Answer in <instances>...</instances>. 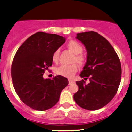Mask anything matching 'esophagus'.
<instances>
[{"mask_svg": "<svg viewBox=\"0 0 132 132\" xmlns=\"http://www.w3.org/2000/svg\"><path fill=\"white\" fill-rule=\"evenodd\" d=\"M72 83H74V81L71 79H69V84H71Z\"/></svg>", "mask_w": 132, "mask_h": 132, "instance_id": "1", "label": "esophagus"}]
</instances>
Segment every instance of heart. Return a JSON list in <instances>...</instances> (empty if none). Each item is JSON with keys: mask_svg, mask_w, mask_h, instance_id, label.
Returning a JSON list of instances; mask_svg holds the SVG:
<instances>
[{"mask_svg": "<svg viewBox=\"0 0 132 132\" xmlns=\"http://www.w3.org/2000/svg\"><path fill=\"white\" fill-rule=\"evenodd\" d=\"M69 49L76 54L74 58V61H77L78 63L82 64L84 61V57L82 55H81V53L83 51L82 46L80 44L79 42L74 40H71L69 41L67 44ZM60 57V50L57 49L54 51L52 55L53 61L57 62L59 60ZM78 70V67L77 64H72V65H62L60 67H58L55 69V72L60 75L63 76L65 77H71L74 75L75 73Z\"/></svg>", "mask_w": 132, "mask_h": 132, "instance_id": "heart-1", "label": "heart"}]
</instances>
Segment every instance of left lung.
<instances>
[{
    "label": "left lung",
    "instance_id": "1",
    "mask_svg": "<svg viewBox=\"0 0 132 132\" xmlns=\"http://www.w3.org/2000/svg\"><path fill=\"white\" fill-rule=\"evenodd\" d=\"M76 38L85 46L87 60L80 77L88 79L76 82L78 90L73 98L78 105L90 111L102 108L117 94L121 80V64L108 40L94 31L77 33Z\"/></svg>",
    "mask_w": 132,
    "mask_h": 132
}]
</instances>
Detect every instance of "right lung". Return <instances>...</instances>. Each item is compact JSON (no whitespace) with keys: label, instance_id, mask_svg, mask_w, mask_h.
I'll return each instance as SVG.
<instances>
[{"label":"right lung","instance_id":"1","mask_svg":"<svg viewBox=\"0 0 132 132\" xmlns=\"http://www.w3.org/2000/svg\"><path fill=\"white\" fill-rule=\"evenodd\" d=\"M65 42V37L55 34L36 32L21 44L14 56L11 69L14 89L21 101L33 109L42 111L54 107L68 85L67 78L61 75L43 78L46 70L52 65L53 53Z\"/></svg>","mask_w":132,"mask_h":132}]
</instances>
